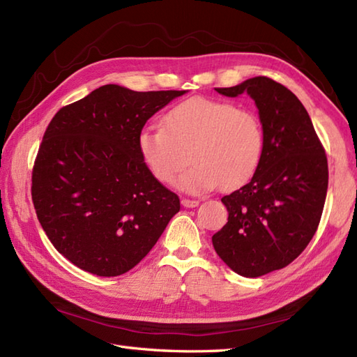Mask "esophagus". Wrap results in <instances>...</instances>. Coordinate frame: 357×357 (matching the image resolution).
<instances>
[{"mask_svg": "<svg viewBox=\"0 0 357 357\" xmlns=\"http://www.w3.org/2000/svg\"><path fill=\"white\" fill-rule=\"evenodd\" d=\"M181 204H183V206L187 207V208H193V207H198V206H199V201H198V199L183 198V199H181Z\"/></svg>", "mask_w": 357, "mask_h": 357, "instance_id": "1", "label": "esophagus"}]
</instances>
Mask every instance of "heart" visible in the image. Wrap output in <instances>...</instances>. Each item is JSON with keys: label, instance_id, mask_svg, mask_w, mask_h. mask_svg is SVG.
I'll use <instances>...</instances> for the list:
<instances>
[{"label": "heart", "instance_id": "obj_1", "mask_svg": "<svg viewBox=\"0 0 357 357\" xmlns=\"http://www.w3.org/2000/svg\"><path fill=\"white\" fill-rule=\"evenodd\" d=\"M264 146V127L252 109L202 96L174 105L162 127L147 126L138 135L142 161L162 184L173 183L184 169L188 151L192 165L176 185L190 193L244 185L261 164Z\"/></svg>", "mask_w": 357, "mask_h": 357}]
</instances>
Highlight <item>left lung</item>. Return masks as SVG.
<instances>
[{"label": "left lung", "mask_w": 357, "mask_h": 357, "mask_svg": "<svg viewBox=\"0 0 357 357\" xmlns=\"http://www.w3.org/2000/svg\"><path fill=\"white\" fill-rule=\"evenodd\" d=\"M247 92L264 127L261 164L248 184L221 199L229 221L213 234L218 256L245 278L287 267L314 236L328 188V162L304 105L267 77L215 89Z\"/></svg>", "instance_id": "obj_1"}]
</instances>
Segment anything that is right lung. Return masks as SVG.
<instances>
[{
  "mask_svg": "<svg viewBox=\"0 0 357 357\" xmlns=\"http://www.w3.org/2000/svg\"><path fill=\"white\" fill-rule=\"evenodd\" d=\"M185 90L107 84L59 109L32 170L38 221L59 253L96 276L139 264L181 208L176 193L144 164L138 135Z\"/></svg>",
  "mask_w": 357,
  "mask_h": 357,
  "instance_id": "1",
  "label": "right lung"
}]
</instances>
